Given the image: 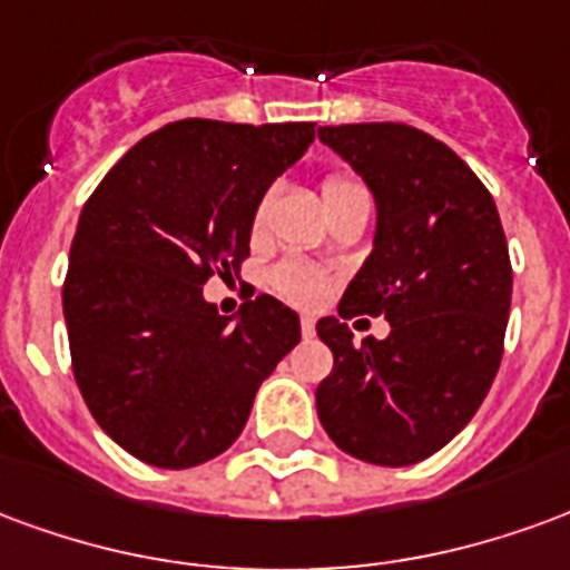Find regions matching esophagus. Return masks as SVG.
Instances as JSON below:
<instances>
[{"label":"esophagus","mask_w":570,"mask_h":570,"mask_svg":"<svg viewBox=\"0 0 570 570\" xmlns=\"http://www.w3.org/2000/svg\"><path fill=\"white\" fill-rule=\"evenodd\" d=\"M301 331H303V336H313L315 334V318H309V315H303V318H301Z\"/></svg>","instance_id":"1"}]
</instances>
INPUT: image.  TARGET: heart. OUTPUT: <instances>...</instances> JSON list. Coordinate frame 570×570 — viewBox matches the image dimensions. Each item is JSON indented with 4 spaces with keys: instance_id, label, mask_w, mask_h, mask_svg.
Returning a JSON list of instances; mask_svg holds the SVG:
<instances>
[{
    "instance_id": "1",
    "label": "heart",
    "mask_w": 570,
    "mask_h": 570,
    "mask_svg": "<svg viewBox=\"0 0 570 570\" xmlns=\"http://www.w3.org/2000/svg\"><path fill=\"white\" fill-rule=\"evenodd\" d=\"M322 190H325V203H340L348 197H364L367 188L361 185L358 178L348 176V173H327L322 178ZM267 212H269V197H261V203L252 212V230L261 234L267 227ZM269 285L273 291L285 297V301L297 303V306H315V303L325 301L327 294V276L313 264H306L301 257H285L276 267L269 269Z\"/></svg>"
}]
</instances>
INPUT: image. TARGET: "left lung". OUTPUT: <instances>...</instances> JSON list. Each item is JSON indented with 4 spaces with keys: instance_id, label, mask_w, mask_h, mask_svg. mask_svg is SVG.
Listing matches in <instances>:
<instances>
[{
    "instance_id": "obj_1",
    "label": "left lung",
    "mask_w": 570,
    "mask_h": 570,
    "mask_svg": "<svg viewBox=\"0 0 570 570\" xmlns=\"http://www.w3.org/2000/svg\"><path fill=\"white\" fill-rule=\"evenodd\" d=\"M318 139L376 197L371 257L340 315L385 314L361 344L336 315L315 331L334 371L315 389L327 438L348 455L404 468L443 450L480 410L504 355L513 267L495 199L450 145L410 124H340Z\"/></svg>"
}]
</instances>
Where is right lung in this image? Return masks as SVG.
I'll list each match as a JSON object with an SVG mask.
<instances>
[{
    "label": "right lung",
    "mask_w": 570,
    "mask_h": 570,
    "mask_svg": "<svg viewBox=\"0 0 570 570\" xmlns=\"http://www.w3.org/2000/svg\"><path fill=\"white\" fill-rule=\"evenodd\" d=\"M315 124H166L87 197L63 282L72 373L118 446L154 468H194L243 431L261 382L301 343L269 294L239 322L203 301L248 257L252 212Z\"/></svg>",
    "instance_id": "add662e5"
}]
</instances>
